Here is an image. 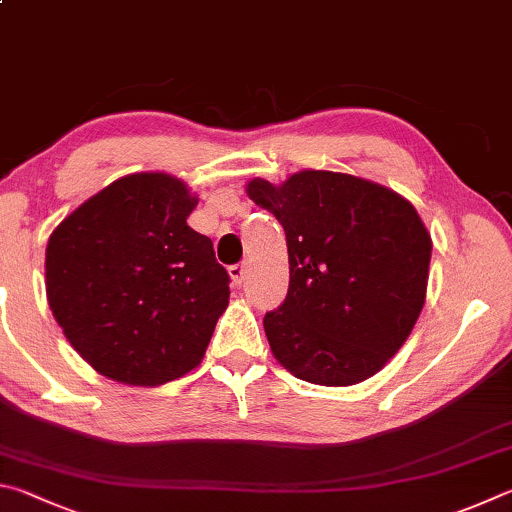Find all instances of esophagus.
<instances>
[{
  "instance_id": "esophagus-1",
  "label": "esophagus",
  "mask_w": 512,
  "mask_h": 512,
  "mask_svg": "<svg viewBox=\"0 0 512 512\" xmlns=\"http://www.w3.org/2000/svg\"><path fill=\"white\" fill-rule=\"evenodd\" d=\"M229 274H231L233 283H236V285H242V283L247 281V263L231 265V267H229Z\"/></svg>"
}]
</instances>
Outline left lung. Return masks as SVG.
I'll return each mask as SVG.
<instances>
[{"instance_id":"1","label":"left lung","mask_w":512,"mask_h":512,"mask_svg":"<svg viewBox=\"0 0 512 512\" xmlns=\"http://www.w3.org/2000/svg\"><path fill=\"white\" fill-rule=\"evenodd\" d=\"M247 193L288 240V297L263 319L276 360L324 387L371 378L425 303L432 238L414 206L330 170H301L281 186L254 179Z\"/></svg>"}]
</instances>
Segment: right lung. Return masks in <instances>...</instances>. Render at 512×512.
<instances>
[{
  "label": "right lung",
  "instance_id": "obj_1",
  "mask_svg": "<svg viewBox=\"0 0 512 512\" xmlns=\"http://www.w3.org/2000/svg\"><path fill=\"white\" fill-rule=\"evenodd\" d=\"M197 197L164 173L112 182L58 224L47 299L62 333L105 378L157 387L202 362L229 303L211 238L186 218Z\"/></svg>",
  "mask_w": 512,
  "mask_h": 512
}]
</instances>
